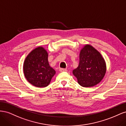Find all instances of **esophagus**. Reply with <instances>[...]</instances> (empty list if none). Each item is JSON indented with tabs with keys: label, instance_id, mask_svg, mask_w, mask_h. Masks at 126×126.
I'll use <instances>...</instances> for the list:
<instances>
[{
	"label": "esophagus",
	"instance_id": "34e87169",
	"mask_svg": "<svg viewBox=\"0 0 126 126\" xmlns=\"http://www.w3.org/2000/svg\"><path fill=\"white\" fill-rule=\"evenodd\" d=\"M59 71L60 72H66L67 71V70L66 69H64V68H60Z\"/></svg>",
	"mask_w": 126,
	"mask_h": 126
}]
</instances>
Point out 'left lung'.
Here are the masks:
<instances>
[{"label":"left lung","mask_w":126,"mask_h":126,"mask_svg":"<svg viewBox=\"0 0 126 126\" xmlns=\"http://www.w3.org/2000/svg\"><path fill=\"white\" fill-rule=\"evenodd\" d=\"M106 71L104 59L96 49L86 45L80 53L78 67L72 71L82 87H93L99 83Z\"/></svg>","instance_id":"obj_1"}]
</instances>
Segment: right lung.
Wrapping results in <instances>:
<instances>
[{
    "label": "right lung",
    "mask_w": 126,
    "mask_h": 126,
    "mask_svg": "<svg viewBox=\"0 0 126 126\" xmlns=\"http://www.w3.org/2000/svg\"><path fill=\"white\" fill-rule=\"evenodd\" d=\"M24 72L31 84L37 87H45L49 84L56 71L49 66L46 50L43 47H38L26 57Z\"/></svg>",
    "instance_id": "right-lung-1"
}]
</instances>
